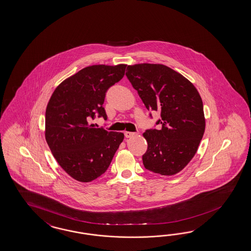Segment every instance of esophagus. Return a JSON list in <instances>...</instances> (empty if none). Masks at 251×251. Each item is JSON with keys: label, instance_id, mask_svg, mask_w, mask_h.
Returning <instances> with one entry per match:
<instances>
[{"label": "esophagus", "instance_id": "34e87169", "mask_svg": "<svg viewBox=\"0 0 251 251\" xmlns=\"http://www.w3.org/2000/svg\"><path fill=\"white\" fill-rule=\"evenodd\" d=\"M125 137L126 138H131V137H133V136H135L136 135V133L135 132H130V131H125Z\"/></svg>", "mask_w": 251, "mask_h": 251}]
</instances>
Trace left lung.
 Wrapping results in <instances>:
<instances>
[{
	"label": "left lung",
	"instance_id": "obj_1",
	"mask_svg": "<svg viewBox=\"0 0 251 251\" xmlns=\"http://www.w3.org/2000/svg\"><path fill=\"white\" fill-rule=\"evenodd\" d=\"M126 76L148 110L161 117L156 123L160 129L143 133L148 142L143 165L160 175L177 174L194 157L205 131L200 93L190 80L162 64L128 65Z\"/></svg>",
	"mask_w": 251,
	"mask_h": 251
}]
</instances>
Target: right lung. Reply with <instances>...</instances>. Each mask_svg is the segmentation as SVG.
I'll return each instance as SVG.
<instances>
[{"instance_id": "right-lung-1", "label": "right lung", "mask_w": 251, "mask_h": 251, "mask_svg": "<svg viewBox=\"0 0 251 251\" xmlns=\"http://www.w3.org/2000/svg\"><path fill=\"white\" fill-rule=\"evenodd\" d=\"M126 64L92 65L63 80L50 99L45 112V139L63 171L80 182L102 175L123 142V132L89 124L95 115L107 120L104 99L123 78Z\"/></svg>"}]
</instances>
